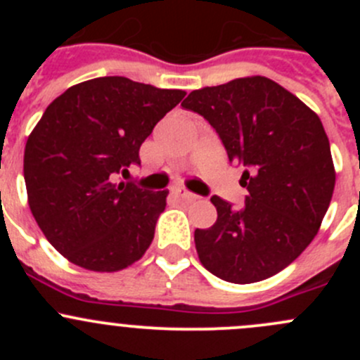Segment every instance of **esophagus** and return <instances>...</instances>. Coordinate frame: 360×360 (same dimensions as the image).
<instances>
[{"mask_svg":"<svg viewBox=\"0 0 360 360\" xmlns=\"http://www.w3.org/2000/svg\"><path fill=\"white\" fill-rule=\"evenodd\" d=\"M174 195H176L177 198H181V200H186V202H190V200H197V195H193V193H190V191H186V190H181V188H177L176 191H174Z\"/></svg>","mask_w":360,"mask_h":360,"instance_id":"esophagus-1","label":"esophagus"}]
</instances>
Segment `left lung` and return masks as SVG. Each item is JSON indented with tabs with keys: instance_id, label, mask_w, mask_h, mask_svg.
Masks as SVG:
<instances>
[{
	"instance_id": "8db88e82",
	"label": "left lung",
	"mask_w": 360,
	"mask_h": 360,
	"mask_svg": "<svg viewBox=\"0 0 360 360\" xmlns=\"http://www.w3.org/2000/svg\"><path fill=\"white\" fill-rule=\"evenodd\" d=\"M181 106L210 123L249 191L242 209L210 198L216 223L195 230L200 263L233 284L278 274L314 240L335 190L321 118L264 76L193 90Z\"/></svg>"
}]
</instances>
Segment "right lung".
Returning a JSON list of instances; mask_svg holds the SVG:
<instances>
[{
	"label": "right lung",
	"instance_id": "1",
	"mask_svg": "<svg viewBox=\"0 0 360 360\" xmlns=\"http://www.w3.org/2000/svg\"><path fill=\"white\" fill-rule=\"evenodd\" d=\"M184 96L103 76L68 89L43 112L24 151L27 200L46 240L71 263L118 271L150 248L167 191L116 177L141 165V144Z\"/></svg>",
	"mask_w": 360,
	"mask_h": 360
}]
</instances>
